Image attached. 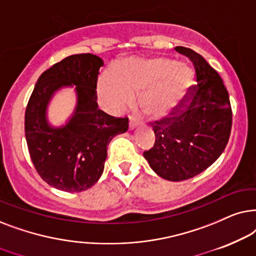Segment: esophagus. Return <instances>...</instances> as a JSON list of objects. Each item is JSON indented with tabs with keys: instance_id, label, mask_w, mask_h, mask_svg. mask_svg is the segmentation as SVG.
Segmentation results:
<instances>
[{
	"instance_id": "1",
	"label": "esophagus",
	"mask_w": 256,
	"mask_h": 256,
	"mask_svg": "<svg viewBox=\"0 0 256 256\" xmlns=\"http://www.w3.org/2000/svg\"><path fill=\"white\" fill-rule=\"evenodd\" d=\"M137 126H138V122L136 120V119L131 118L130 122H128V128H130V130H134V128H137Z\"/></svg>"
}]
</instances>
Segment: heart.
<instances>
[{"label": "heart", "instance_id": "obj_1", "mask_svg": "<svg viewBox=\"0 0 256 256\" xmlns=\"http://www.w3.org/2000/svg\"><path fill=\"white\" fill-rule=\"evenodd\" d=\"M194 83L186 64L165 57L134 58L119 63L100 78L98 94L108 111L118 112L140 94L139 105L153 118H162L185 100Z\"/></svg>", "mask_w": 256, "mask_h": 256}]
</instances>
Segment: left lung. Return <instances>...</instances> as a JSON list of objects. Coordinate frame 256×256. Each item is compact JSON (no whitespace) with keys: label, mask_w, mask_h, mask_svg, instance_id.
<instances>
[{"label":"left lung","mask_w":256,"mask_h":256,"mask_svg":"<svg viewBox=\"0 0 256 256\" xmlns=\"http://www.w3.org/2000/svg\"><path fill=\"white\" fill-rule=\"evenodd\" d=\"M179 54L192 60L198 84L190 103L171 117L152 122L154 145L144 152L150 168L170 182L193 178L221 156L230 139L232 108L230 96L219 74L202 54L178 46Z\"/></svg>","instance_id":"1"}]
</instances>
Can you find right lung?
Wrapping results in <instances>:
<instances>
[{
    "instance_id": "1",
    "label": "right lung",
    "mask_w": 256,
    "mask_h": 256,
    "mask_svg": "<svg viewBox=\"0 0 256 256\" xmlns=\"http://www.w3.org/2000/svg\"><path fill=\"white\" fill-rule=\"evenodd\" d=\"M103 60L92 54H71L40 74L26 105L24 130L30 158L44 182L64 192H82L100 178L108 145L128 128V118L98 108L97 77ZM63 87H74V114L64 126H52L47 106Z\"/></svg>"
}]
</instances>
